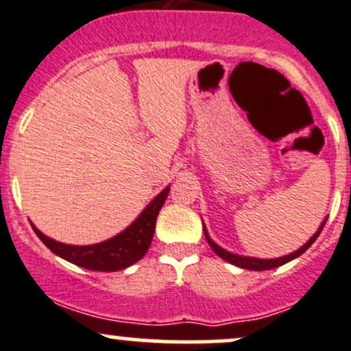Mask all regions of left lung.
Instances as JSON below:
<instances>
[{
    "label": "left lung",
    "mask_w": 351,
    "mask_h": 351,
    "mask_svg": "<svg viewBox=\"0 0 351 351\" xmlns=\"http://www.w3.org/2000/svg\"><path fill=\"white\" fill-rule=\"evenodd\" d=\"M325 222H326V219L324 220V223H322L320 228H318V230L315 232L313 237H310L308 242H306L305 245H303V247H300V249H298V250H295L293 254L283 255V257H280V258H265V261H263V258H255V257H242V255L230 254V252L223 250L222 247H219L217 243L214 242V240H212L210 237H208V234H207V230H206V226H204V235H206V239H207L208 245L212 247V250H214L215 254H217L220 258H223V261H226V262L232 263V265H237V267H240V269L262 271V270H270V269H275V267H280V265H283V263H287V262L293 261V258H297L298 255H302V254H303V252L308 250V247L312 245V243L315 242V240H317L318 235H320V232H322V228H324Z\"/></svg>",
    "instance_id": "obj_1"
}]
</instances>
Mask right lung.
I'll list each match as a JSON object with an SVG mask.
<instances>
[{"instance_id": "1", "label": "right lung", "mask_w": 351, "mask_h": 351, "mask_svg": "<svg viewBox=\"0 0 351 351\" xmlns=\"http://www.w3.org/2000/svg\"><path fill=\"white\" fill-rule=\"evenodd\" d=\"M167 194L169 187H165L125 230L117 234L116 237L94 245H68L46 237L34 226L33 230L53 254L74 265L97 271L123 270L141 261L147 252L154 237L157 215L167 199Z\"/></svg>"}]
</instances>
